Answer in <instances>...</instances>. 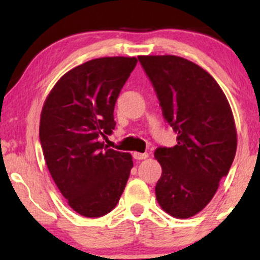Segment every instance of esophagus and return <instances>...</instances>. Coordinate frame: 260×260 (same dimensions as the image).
Masks as SVG:
<instances>
[{"label": "esophagus", "mask_w": 260, "mask_h": 260, "mask_svg": "<svg viewBox=\"0 0 260 260\" xmlns=\"http://www.w3.org/2000/svg\"><path fill=\"white\" fill-rule=\"evenodd\" d=\"M149 156V154L148 153H133V157L136 160H144V159H147V157Z\"/></svg>", "instance_id": "esophagus-1"}]
</instances>
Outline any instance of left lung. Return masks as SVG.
Listing matches in <instances>:
<instances>
[{"mask_svg": "<svg viewBox=\"0 0 260 260\" xmlns=\"http://www.w3.org/2000/svg\"><path fill=\"white\" fill-rule=\"evenodd\" d=\"M153 83L162 115L177 133L174 148H159L162 168L155 187L164 211L177 219L197 215L215 196L237 149L228 98L216 80L183 57L138 56Z\"/></svg>", "mask_w": 260, "mask_h": 260, "instance_id": "left-lung-1", "label": "left lung"}]
</instances>
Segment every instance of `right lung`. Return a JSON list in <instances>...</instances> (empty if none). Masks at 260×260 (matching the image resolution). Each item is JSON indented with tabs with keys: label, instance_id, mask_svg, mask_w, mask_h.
<instances>
[{
	"label": "right lung",
	"instance_id": "1",
	"mask_svg": "<svg viewBox=\"0 0 260 260\" xmlns=\"http://www.w3.org/2000/svg\"><path fill=\"white\" fill-rule=\"evenodd\" d=\"M137 62L115 56L77 66L57 80L41 110L39 137L47 169L67 204L85 217L116 207L133 168L132 155L100 139L115 129L116 100Z\"/></svg>",
	"mask_w": 260,
	"mask_h": 260
}]
</instances>
